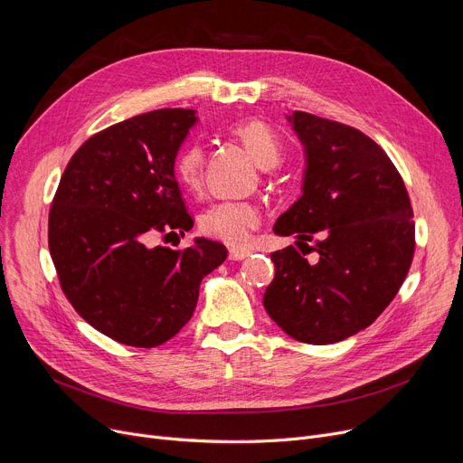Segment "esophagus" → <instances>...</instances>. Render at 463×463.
<instances>
[{
  "label": "esophagus",
  "instance_id": "obj_1",
  "mask_svg": "<svg viewBox=\"0 0 463 463\" xmlns=\"http://www.w3.org/2000/svg\"><path fill=\"white\" fill-rule=\"evenodd\" d=\"M229 257L232 260H241V259L250 257V250H246V248H231L229 250Z\"/></svg>",
  "mask_w": 463,
  "mask_h": 463
}]
</instances>
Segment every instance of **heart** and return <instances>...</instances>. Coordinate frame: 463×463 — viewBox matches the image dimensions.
I'll use <instances>...</instances> for the list:
<instances>
[{
  "mask_svg": "<svg viewBox=\"0 0 463 463\" xmlns=\"http://www.w3.org/2000/svg\"><path fill=\"white\" fill-rule=\"evenodd\" d=\"M231 133L246 146L262 168H272L281 161L283 146L274 129L260 119H248L231 128ZM204 152L199 144H189L175 161V175L187 189H197L203 182ZM260 212L248 201H219L203 212L201 231L227 244H244L250 231L259 223Z\"/></svg>",
  "mask_w": 463,
  "mask_h": 463,
  "instance_id": "obj_1",
  "label": "heart"
}]
</instances>
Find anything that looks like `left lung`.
<instances>
[{"label": "left lung", "mask_w": 463, "mask_h": 463, "mask_svg": "<svg viewBox=\"0 0 463 463\" xmlns=\"http://www.w3.org/2000/svg\"><path fill=\"white\" fill-rule=\"evenodd\" d=\"M287 119L306 170L302 194L274 232L295 234L307 251L288 246L270 255L276 276L262 304L298 342L337 344L370 326L398 295L415 253V222L405 184L377 142L307 112Z\"/></svg>", "instance_id": "obj_1"}]
</instances>
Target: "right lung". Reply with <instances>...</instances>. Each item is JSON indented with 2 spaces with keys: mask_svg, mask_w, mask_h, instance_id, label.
Returning a JSON list of instances; mask_svg holds the SVG:
<instances>
[{
  "mask_svg": "<svg viewBox=\"0 0 463 463\" xmlns=\"http://www.w3.org/2000/svg\"><path fill=\"white\" fill-rule=\"evenodd\" d=\"M194 110H152L88 138L63 170L48 215V248L65 297L95 330L157 347L191 319L204 276L227 259L219 241L184 251L146 241L189 231L175 161Z\"/></svg>",
  "mask_w": 463,
  "mask_h": 463,
  "instance_id": "1",
  "label": "right lung"
}]
</instances>
